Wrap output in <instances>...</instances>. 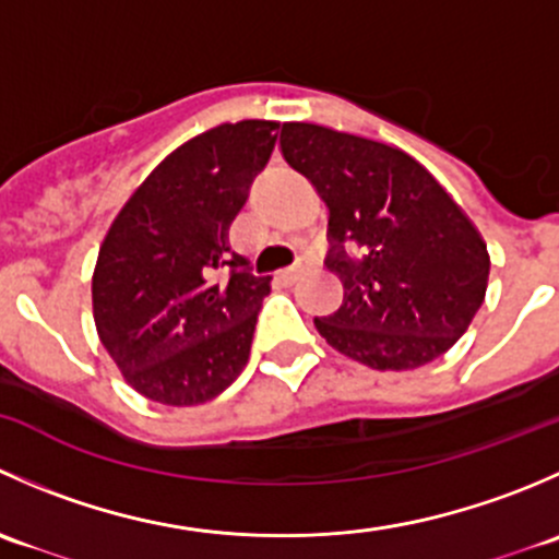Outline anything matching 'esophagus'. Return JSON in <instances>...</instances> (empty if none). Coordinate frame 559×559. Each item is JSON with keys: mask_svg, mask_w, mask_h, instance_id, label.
<instances>
[{"mask_svg": "<svg viewBox=\"0 0 559 559\" xmlns=\"http://www.w3.org/2000/svg\"><path fill=\"white\" fill-rule=\"evenodd\" d=\"M302 273H306V264L300 262V264H295V267H289V270H281V275H278V278L284 281V284H295V281L300 278Z\"/></svg>", "mask_w": 559, "mask_h": 559, "instance_id": "obj_1", "label": "esophagus"}]
</instances>
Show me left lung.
<instances>
[{
  "label": "left lung",
  "instance_id": "obj_1",
  "mask_svg": "<svg viewBox=\"0 0 559 559\" xmlns=\"http://www.w3.org/2000/svg\"><path fill=\"white\" fill-rule=\"evenodd\" d=\"M281 154L324 200L326 270L343 306L313 324L373 370H414L454 346L484 302L487 243L408 154L319 123H284Z\"/></svg>",
  "mask_w": 559,
  "mask_h": 559
}]
</instances>
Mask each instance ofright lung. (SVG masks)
<instances>
[{
    "label": "right lung",
    "mask_w": 559,
    "mask_h": 559,
    "mask_svg": "<svg viewBox=\"0 0 559 559\" xmlns=\"http://www.w3.org/2000/svg\"><path fill=\"white\" fill-rule=\"evenodd\" d=\"M275 129L222 123L180 145L129 197L99 248V341L154 403H207L246 368L270 278L229 251L227 229L273 154Z\"/></svg>",
    "instance_id": "right-lung-1"
}]
</instances>
